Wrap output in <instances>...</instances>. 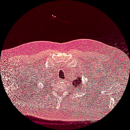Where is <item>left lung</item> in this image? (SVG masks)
<instances>
[{"instance_id": "obj_1", "label": "left lung", "mask_w": 130, "mask_h": 130, "mask_svg": "<svg viewBox=\"0 0 130 130\" xmlns=\"http://www.w3.org/2000/svg\"><path fill=\"white\" fill-rule=\"evenodd\" d=\"M81 77H78V76L77 77V79H75L74 80L71 84L73 86H75V87L76 88V91H79L80 89H82V88H84L83 87H85L84 86H83L82 85V83L81 82Z\"/></svg>"}]
</instances>
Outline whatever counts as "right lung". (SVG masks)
Masks as SVG:
<instances>
[{
	"mask_svg": "<svg viewBox=\"0 0 130 130\" xmlns=\"http://www.w3.org/2000/svg\"><path fill=\"white\" fill-rule=\"evenodd\" d=\"M46 79H45V81H46ZM44 82H43V83H44Z\"/></svg>",
	"mask_w": 130,
	"mask_h": 130,
	"instance_id": "add662e5",
	"label": "right lung"
}]
</instances>
